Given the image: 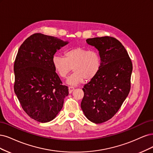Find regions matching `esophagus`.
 <instances>
[{"label":"esophagus","instance_id":"obj_1","mask_svg":"<svg viewBox=\"0 0 153 153\" xmlns=\"http://www.w3.org/2000/svg\"><path fill=\"white\" fill-rule=\"evenodd\" d=\"M74 90V88L72 86H69L68 87V91H69V93H71Z\"/></svg>","mask_w":153,"mask_h":153}]
</instances>
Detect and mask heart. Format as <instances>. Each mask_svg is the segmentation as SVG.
Wrapping results in <instances>:
<instances>
[{"mask_svg": "<svg viewBox=\"0 0 153 153\" xmlns=\"http://www.w3.org/2000/svg\"><path fill=\"white\" fill-rule=\"evenodd\" d=\"M64 55L65 58L55 55L52 62L55 71L62 78H65L73 68L74 72L67 80L68 85L76 86L85 79L90 81L100 71V57L96 51L76 47L65 51Z\"/></svg>", "mask_w": 153, "mask_h": 153, "instance_id": "b5f03b06", "label": "heart"}]
</instances>
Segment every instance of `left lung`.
Returning a JSON list of instances; mask_svg holds the SVG:
<instances>
[{
  "label": "left lung",
  "mask_w": 153,
  "mask_h": 153,
  "mask_svg": "<svg viewBox=\"0 0 153 153\" xmlns=\"http://www.w3.org/2000/svg\"><path fill=\"white\" fill-rule=\"evenodd\" d=\"M99 53L98 74L84 86L81 107L90 121H107L120 109L130 90L132 63L126 49L116 39L105 36L86 39Z\"/></svg>",
  "instance_id": "obj_1"
}]
</instances>
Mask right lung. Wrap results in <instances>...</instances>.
Listing matches in <instances>:
<instances>
[{
    "label": "right lung",
    "instance_id": "obj_1",
    "mask_svg": "<svg viewBox=\"0 0 153 153\" xmlns=\"http://www.w3.org/2000/svg\"><path fill=\"white\" fill-rule=\"evenodd\" d=\"M67 44L38 33L19 48L14 64V93L24 111L37 121L55 119L68 95V87L62 85L52 62L56 51Z\"/></svg>",
    "mask_w": 153,
    "mask_h": 153
}]
</instances>
